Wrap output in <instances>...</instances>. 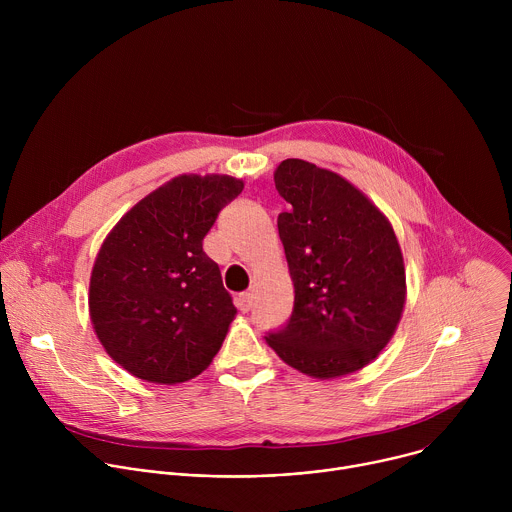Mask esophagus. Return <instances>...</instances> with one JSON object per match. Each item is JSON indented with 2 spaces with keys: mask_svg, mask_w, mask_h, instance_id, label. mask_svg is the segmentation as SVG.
<instances>
[{
  "mask_svg": "<svg viewBox=\"0 0 512 512\" xmlns=\"http://www.w3.org/2000/svg\"><path fill=\"white\" fill-rule=\"evenodd\" d=\"M251 304H253V296L249 294V291H245V294H241V296L237 298V308H239L241 312H249V310H251Z\"/></svg>",
  "mask_w": 512,
  "mask_h": 512,
  "instance_id": "1",
  "label": "esophagus"
}]
</instances>
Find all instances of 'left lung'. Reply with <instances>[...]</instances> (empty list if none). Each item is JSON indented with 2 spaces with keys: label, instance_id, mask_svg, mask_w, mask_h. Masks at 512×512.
<instances>
[{
  "label": "left lung",
  "instance_id": "obj_1",
  "mask_svg": "<svg viewBox=\"0 0 512 512\" xmlns=\"http://www.w3.org/2000/svg\"><path fill=\"white\" fill-rule=\"evenodd\" d=\"M273 180L291 204L277 229L296 296L287 326L265 342L308 377L356 373L389 344L405 308L395 231L367 194L332 170L289 158Z\"/></svg>",
  "mask_w": 512,
  "mask_h": 512
}]
</instances>
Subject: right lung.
<instances>
[{"instance_id":"obj_1","label":"right lung","mask_w":512,"mask_h":512,"mask_svg":"<svg viewBox=\"0 0 512 512\" xmlns=\"http://www.w3.org/2000/svg\"><path fill=\"white\" fill-rule=\"evenodd\" d=\"M243 188L227 174L176 176L105 237L91 271L89 314L105 352L133 377L184 383L221 350L237 308L202 241Z\"/></svg>"}]
</instances>
